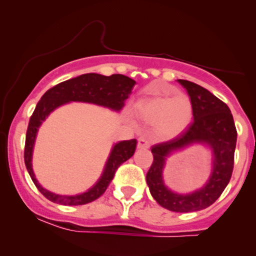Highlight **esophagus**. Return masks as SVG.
<instances>
[{"label":"esophagus","mask_w":256,"mask_h":256,"mask_svg":"<svg viewBox=\"0 0 256 256\" xmlns=\"http://www.w3.org/2000/svg\"><path fill=\"white\" fill-rule=\"evenodd\" d=\"M149 146H150V143H149V140H146V138H140V140H138V148L146 149L149 148Z\"/></svg>","instance_id":"esophagus-1"}]
</instances>
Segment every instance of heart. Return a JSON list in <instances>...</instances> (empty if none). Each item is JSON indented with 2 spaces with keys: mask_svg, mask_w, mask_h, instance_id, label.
<instances>
[{
  "mask_svg": "<svg viewBox=\"0 0 256 256\" xmlns=\"http://www.w3.org/2000/svg\"><path fill=\"white\" fill-rule=\"evenodd\" d=\"M138 112L146 122H156V132L161 137H173L183 132L192 119V104L189 96L156 95L138 106Z\"/></svg>",
  "mask_w": 256,
  "mask_h": 256,
  "instance_id": "b5f03b06",
  "label": "heart"
}]
</instances>
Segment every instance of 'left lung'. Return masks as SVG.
Returning a JSON list of instances; mask_svg holds the SVG:
<instances>
[{
    "label": "left lung",
    "mask_w": 256,
    "mask_h": 256,
    "mask_svg": "<svg viewBox=\"0 0 256 256\" xmlns=\"http://www.w3.org/2000/svg\"><path fill=\"white\" fill-rule=\"evenodd\" d=\"M186 89L192 104L194 122L179 136L152 148V164L146 173V184L158 204L172 212L188 213L213 204L230 182L234 171L237 130L230 108L207 89L192 82L178 79ZM206 142L214 149V172L202 190L188 196L172 193L162 180L164 158L172 151L192 144Z\"/></svg>",
    "instance_id": "1"
}]
</instances>
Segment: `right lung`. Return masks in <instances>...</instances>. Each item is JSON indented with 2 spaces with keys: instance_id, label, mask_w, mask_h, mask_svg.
<instances>
[{
  "instance_id": "add662e5",
  "label": "right lung",
  "mask_w": 256,
  "mask_h": 256,
  "mask_svg": "<svg viewBox=\"0 0 256 256\" xmlns=\"http://www.w3.org/2000/svg\"><path fill=\"white\" fill-rule=\"evenodd\" d=\"M134 84L136 82L134 79L122 74H112L107 77V76L98 74V73H86V74H82L79 77L58 83L40 98L34 113H32L30 122H28L25 140L24 160L32 182L44 198H48L49 201L55 202V204L64 206L85 204L98 198L106 192L112 179L114 178L118 167L134 154L137 140L134 138L130 140H122L113 146L101 178L86 192L77 196L56 195V194L43 189L38 184L34 178V171H32V149H34L38 128L42 124L43 120L55 108L70 101L90 102V104L110 107L114 110H120L124 107L125 100L131 94Z\"/></svg>"
}]
</instances>
